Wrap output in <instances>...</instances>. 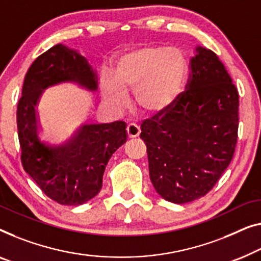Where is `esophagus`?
I'll use <instances>...</instances> for the list:
<instances>
[{
  "mask_svg": "<svg viewBox=\"0 0 261 261\" xmlns=\"http://www.w3.org/2000/svg\"><path fill=\"white\" fill-rule=\"evenodd\" d=\"M140 127L137 123H129L127 126V135L128 138H137L140 134Z\"/></svg>",
  "mask_w": 261,
  "mask_h": 261,
  "instance_id": "1",
  "label": "esophagus"
}]
</instances>
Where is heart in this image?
Segmentation results:
<instances>
[{
    "instance_id": "heart-1",
    "label": "heart",
    "mask_w": 261,
    "mask_h": 261,
    "mask_svg": "<svg viewBox=\"0 0 261 261\" xmlns=\"http://www.w3.org/2000/svg\"><path fill=\"white\" fill-rule=\"evenodd\" d=\"M187 60L175 47L147 46L120 58L115 74L105 68L101 73V93L114 112L128 107V90L143 113H159L179 97L187 77Z\"/></svg>"
}]
</instances>
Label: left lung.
Listing matches in <instances>:
<instances>
[{
  "label": "left lung",
  "instance_id": "left-lung-1",
  "mask_svg": "<svg viewBox=\"0 0 261 261\" xmlns=\"http://www.w3.org/2000/svg\"><path fill=\"white\" fill-rule=\"evenodd\" d=\"M190 79L168 108L141 124L149 176L162 198L186 203L206 195L231 162L239 126V95L212 50L196 46Z\"/></svg>",
  "mask_w": 261,
  "mask_h": 261
}]
</instances>
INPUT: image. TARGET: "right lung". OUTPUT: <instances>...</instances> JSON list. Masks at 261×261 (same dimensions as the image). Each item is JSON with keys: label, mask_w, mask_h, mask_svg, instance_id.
<instances>
[{"label": "right lung", "mask_w": 261, "mask_h": 261, "mask_svg": "<svg viewBox=\"0 0 261 261\" xmlns=\"http://www.w3.org/2000/svg\"><path fill=\"white\" fill-rule=\"evenodd\" d=\"M61 84L92 93L99 87L88 60L58 43L40 55L24 76L16 113L21 161L47 196L61 205L79 206L100 192L109 159L127 141V124L82 123L61 141L49 138L39 126L36 106L44 89Z\"/></svg>", "instance_id": "right-lung-1"}]
</instances>
